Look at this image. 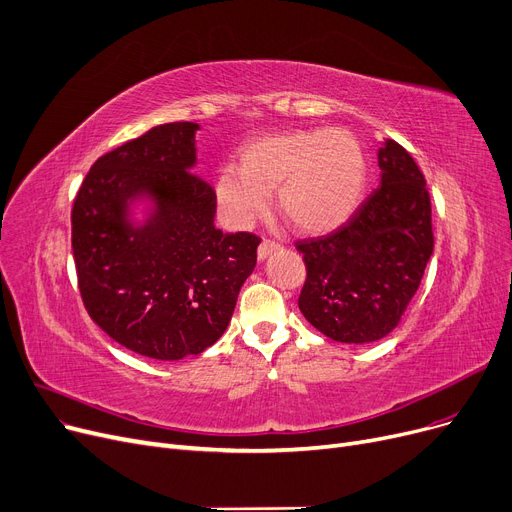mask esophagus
I'll use <instances>...</instances> for the list:
<instances>
[{"label": "esophagus", "mask_w": 512, "mask_h": 512, "mask_svg": "<svg viewBox=\"0 0 512 512\" xmlns=\"http://www.w3.org/2000/svg\"><path fill=\"white\" fill-rule=\"evenodd\" d=\"M280 249V245L278 242H274V240H267V238H263L261 240V245H259V249H257V257H259V261H263V259H267L270 257L272 253H276Z\"/></svg>", "instance_id": "obj_1"}]
</instances>
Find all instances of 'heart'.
<instances>
[{"mask_svg": "<svg viewBox=\"0 0 512 512\" xmlns=\"http://www.w3.org/2000/svg\"><path fill=\"white\" fill-rule=\"evenodd\" d=\"M367 180L363 145L342 128L265 134L240 149V168H224L215 197L238 228L265 213L270 193L282 218L303 234L340 228L361 203Z\"/></svg>", "mask_w": 512, "mask_h": 512, "instance_id": "obj_1", "label": "heart"}]
</instances>
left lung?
<instances>
[{
	"label": "left lung",
	"instance_id": "8db88e82",
	"mask_svg": "<svg viewBox=\"0 0 512 512\" xmlns=\"http://www.w3.org/2000/svg\"><path fill=\"white\" fill-rule=\"evenodd\" d=\"M380 186L334 232L297 242L307 265L299 309L336 342L388 336L405 313L434 253L432 203L405 147L378 149Z\"/></svg>",
	"mask_w": 512,
	"mask_h": 512
}]
</instances>
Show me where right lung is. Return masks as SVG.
I'll list each match as a JSON object with an SVG mask.
<instances>
[{"instance_id": "1", "label": "right lung", "mask_w": 512, "mask_h": 512, "mask_svg": "<svg viewBox=\"0 0 512 512\" xmlns=\"http://www.w3.org/2000/svg\"><path fill=\"white\" fill-rule=\"evenodd\" d=\"M199 124H161L99 157L72 207L80 297L128 351L178 361L226 332L261 238L215 228L213 188L191 174ZM146 203V218L131 207Z\"/></svg>"}]
</instances>
